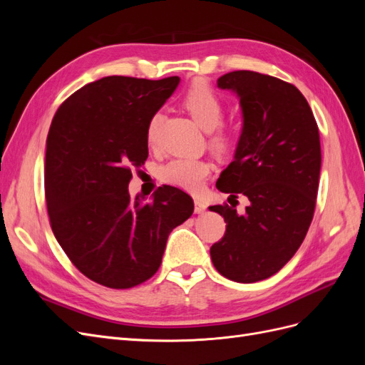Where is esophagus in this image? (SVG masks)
<instances>
[{"instance_id":"obj_1","label":"esophagus","mask_w":365,"mask_h":365,"mask_svg":"<svg viewBox=\"0 0 365 365\" xmlns=\"http://www.w3.org/2000/svg\"><path fill=\"white\" fill-rule=\"evenodd\" d=\"M205 208H207V205L202 202V201H200V200H195V213H204L205 212Z\"/></svg>"}]
</instances>
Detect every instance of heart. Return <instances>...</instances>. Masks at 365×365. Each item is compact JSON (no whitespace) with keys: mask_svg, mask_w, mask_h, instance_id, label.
Here are the masks:
<instances>
[{"mask_svg":"<svg viewBox=\"0 0 365 365\" xmlns=\"http://www.w3.org/2000/svg\"><path fill=\"white\" fill-rule=\"evenodd\" d=\"M187 111L204 130L210 132V145L219 152H228L237 140V129L222 123L225 106L212 88L197 83L190 88L184 98ZM161 114H155L148 125V141L153 145L158 137ZM212 173V164L201 158H173L161 168V180L182 190L200 192L208 175Z\"/></svg>","mask_w":365,"mask_h":365,"instance_id":"heart-1","label":"heart"}]
</instances>
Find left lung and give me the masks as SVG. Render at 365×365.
<instances>
[{"instance_id":"obj_1","label":"left lung","mask_w":365,"mask_h":365,"mask_svg":"<svg viewBox=\"0 0 365 365\" xmlns=\"http://www.w3.org/2000/svg\"><path fill=\"white\" fill-rule=\"evenodd\" d=\"M233 90L244 114L235 161L216 187L230 200L245 195L250 205H213L225 235L210 248L219 274L237 283L271 277L300 248L312 222L322 169L319 132L312 109L292 83L239 70L217 79Z\"/></svg>"}]
</instances>
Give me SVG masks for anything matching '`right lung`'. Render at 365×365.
<instances>
[{
    "mask_svg": "<svg viewBox=\"0 0 365 365\" xmlns=\"http://www.w3.org/2000/svg\"><path fill=\"white\" fill-rule=\"evenodd\" d=\"M180 83L108 76L73 93L47 137L46 185L50 225L85 277L111 289L149 280L170 231L193 213L190 195L158 187L153 200H132V169L148 160V125Z\"/></svg>",
    "mask_w": 365,
    "mask_h": 365,
    "instance_id": "1",
    "label": "right lung"
}]
</instances>
